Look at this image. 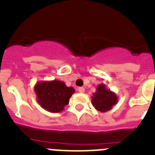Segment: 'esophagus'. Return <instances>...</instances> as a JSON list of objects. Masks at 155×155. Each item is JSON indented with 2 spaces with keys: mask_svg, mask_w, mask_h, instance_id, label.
<instances>
[{
  "mask_svg": "<svg viewBox=\"0 0 155 155\" xmlns=\"http://www.w3.org/2000/svg\"><path fill=\"white\" fill-rule=\"evenodd\" d=\"M78 91H79V92L81 93H84V88H83V87H80V88H78Z\"/></svg>",
  "mask_w": 155,
  "mask_h": 155,
  "instance_id": "obj_1",
  "label": "esophagus"
}]
</instances>
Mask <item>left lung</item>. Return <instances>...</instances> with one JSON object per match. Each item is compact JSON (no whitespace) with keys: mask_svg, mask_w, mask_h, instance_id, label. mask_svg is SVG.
<instances>
[{"mask_svg":"<svg viewBox=\"0 0 155 155\" xmlns=\"http://www.w3.org/2000/svg\"><path fill=\"white\" fill-rule=\"evenodd\" d=\"M96 89L92 96V104L94 108L100 112L110 110L118 102V97L115 93L107 89L104 84L97 86Z\"/></svg>","mask_w":155,"mask_h":155,"instance_id":"1","label":"left lung"}]
</instances>
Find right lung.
<instances>
[{
	"instance_id": "obj_1",
	"label": "right lung",
	"mask_w": 155,
	"mask_h": 155,
	"mask_svg": "<svg viewBox=\"0 0 155 155\" xmlns=\"http://www.w3.org/2000/svg\"><path fill=\"white\" fill-rule=\"evenodd\" d=\"M36 101L47 111L59 113L69 103L75 93L72 87H67L63 81L58 80L38 81L34 87Z\"/></svg>"
}]
</instances>
